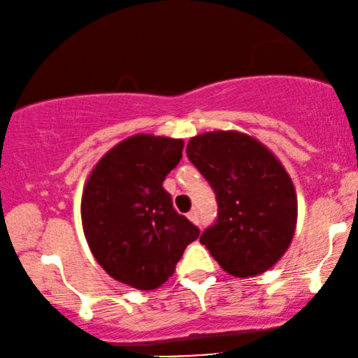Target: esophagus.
<instances>
[{
	"instance_id": "1",
	"label": "esophagus",
	"mask_w": 358,
	"mask_h": 358,
	"mask_svg": "<svg viewBox=\"0 0 358 358\" xmlns=\"http://www.w3.org/2000/svg\"><path fill=\"white\" fill-rule=\"evenodd\" d=\"M188 220L192 221V223H200V215H198V210H192L188 213Z\"/></svg>"
}]
</instances>
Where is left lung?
Instances as JSON below:
<instances>
[{"label":"left lung","mask_w":358,"mask_h":358,"mask_svg":"<svg viewBox=\"0 0 358 358\" xmlns=\"http://www.w3.org/2000/svg\"><path fill=\"white\" fill-rule=\"evenodd\" d=\"M187 157L218 203L200 243L236 278L273 268L287 251L297 221L296 189L280 162L250 135L221 130L193 137Z\"/></svg>","instance_id":"1"}]
</instances>
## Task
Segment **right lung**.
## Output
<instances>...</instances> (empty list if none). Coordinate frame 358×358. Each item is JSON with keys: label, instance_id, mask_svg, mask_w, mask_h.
<instances>
[{"label": "right lung", "instance_id": "obj_1", "mask_svg": "<svg viewBox=\"0 0 358 358\" xmlns=\"http://www.w3.org/2000/svg\"><path fill=\"white\" fill-rule=\"evenodd\" d=\"M183 145L134 135L106 153L85 183L80 215L90 251L108 275L140 291L160 287L200 236L164 188Z\"/></svg>", "mask_w": 358, "mask_h": 358}]
</instances>
